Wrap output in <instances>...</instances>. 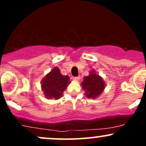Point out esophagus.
Instances as JSON below:
<instances>
[{
	"instance_id": "obj_1",
	"label": "esophagus",
	"mask_w": 146,
	"mask_h": 146,
	"mask_svg": "<svg viewBox=\"0 0 146 146\" xmlns=\"http://www.w3.org/2000/svg\"><path fill=\"white\" fill-rule=\"evenodd\" d=\"M80 79V77H73V80H74V81H79Z\"/></svg>"
}]
</instances>
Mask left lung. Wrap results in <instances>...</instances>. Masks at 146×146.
<instances>
[{"mask_svg": "<svg viewBox=\"0 0 146 146\" xmlns=\"http://www.w3.org/2000/svg\"><path fill=\"white\" fill-rule=\"evenodd\" d=\"M81 86L85 90V95L89 99H95L100 96L105 89L106 83L103 78L95 70L89 72L81 83Z\"/></svg>", "mask_w": 146, "mask_h": 146, "instance_id": "left-lung-1", "label": "left lung"}]
</instances>
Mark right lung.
I'll use <instances>...</instances> for the list:
<instances>
[{"label": "right lung", "instance_id": "add662e5", "mask_svg": "<svg viewBox=\"0 0 146 146\" xmlns=\"http://www.w3.org/2000/svg\"><path fill=\"white\" fill-rule=\"evenodd\" d=\"M41 88L48 100H58L71 83L68 75H62L57 66L54 67L41 80Z\"/></svg>", "mask_w": 146, "mask_h": 146}]
</instances>
